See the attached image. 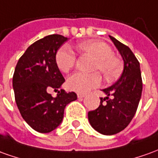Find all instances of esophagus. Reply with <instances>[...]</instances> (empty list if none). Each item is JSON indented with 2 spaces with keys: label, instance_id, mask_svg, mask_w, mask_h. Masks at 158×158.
Masks as SVG:
<instances>
[{
  "label": "esophagus",
  "instance_id": "obj_1",
  "mask_svg": "<svg viewBox=\"0 0 158 158\" xmlns=\"http://www.w3.org/2000/svg\"><path fill=\"white\" fill-rule=\"evenodd\" d=\"M77 96H78V98H83L85 97V94L82 93V92H79V93H77Z\"/></svg>",
  "mask_w": 158,
  "mask_h": 158
}]
</instances>
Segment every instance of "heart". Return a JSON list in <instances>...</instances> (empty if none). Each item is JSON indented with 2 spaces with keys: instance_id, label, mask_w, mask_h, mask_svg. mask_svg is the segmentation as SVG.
<instances>
[{
  "instance_id": "obj_1",
  "label": "heart",
  "mask_w": 158,
  "mask_h": 158,
  "mask_svg": "<svg viewBox=\"0 0 158 158\" xmlns=\"http://www.w3.org/2000/svg\"><path fill=\"white\" fill-rule=\"evenodd\" d=\"M82 52L95 58L92 67L93 71L102 73L108 80L116 78L121 71L120 59L113 55V50L108 44L98 41H86L79 45ZM77 60L75 53L68 45L61 46L56 52V62L58 68L63 73H68L74 67ZM101 75L98 72L92 73H75L68 79V87L78 92H86L100 85Z\"/></svg>"
}]
</instances>
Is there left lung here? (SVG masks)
Masks as SVG:
<instances>
[{"mask_svg":"<svg viewBox=\"0 0 158 158\" xmlns=\"http://www.w3.org/2000/svg\"><path fill=\"white\" fill-rule=\"evenodd\" d=\"M124 60L121 78L112 86L103 89L98 109L88 112L91 127L104 135H113L125 129L136 113L142 94L143 83L139 62L127 45L110 36ZM111 97V98H109Z\"/></svg>","mask_w":158,"mask_h":158,"instance_id":"left-lung-1","label":"left lung"}]
</instances>
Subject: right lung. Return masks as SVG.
Returning <instances> with one entry per match:
<instances>
[{
	"label": "right lung",
	"mask_w": 158,
	"mask_h": 158,
	"mask_svg": "<svg viewBox=\"0 0 158 158\" xmlns=\"http://www.w3.org/2000/svg\"><path fill=\"white\" fill-rule=\"evenodd\" d=\"M68 40L48 35L28 47L19 59L13 76L15 102L26 123L35 131L49 133L61 123L65 107L77 99L75 92L58 90L65 82L56 62L58 48ZM51 90L58 91L53 98Z\"/></svg>",
	"instance_id": "add662e5"
}]
</instances>
